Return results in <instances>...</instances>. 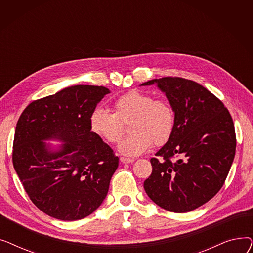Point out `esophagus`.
<instances>
[{"label": "esophagus", "mask_w": 253, "mask_h": 253, "mask_svg": "<svg viewBox=\"0 0 253 253\" xmlns=\"http://www.w3.org/2000/svg\"><path fill=\"white\" fill-rule=\"evenodd\" d=\"M120 161L124 164H128V163H132L134 160L133 159H130V158H125V157H121L120 158Z\"/></svg>", "instance_id": "34e87169"}]
</instances>
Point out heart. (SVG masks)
<instances>
[{"label": "heart", "mask_w": 253, "mask_h": 253, "mask_svg": "<svg viewBox=\"0 0 253 253\" xmlns=\"http://www.w3.org/2000/svg\"><path fill=\"white\" fill-rule=\"evenodd\" d=\"M131 133L118 145L119 152L129 157L147 152L154 142L162 145L168 141L174 128V112L163 99H154L148 93L131 90L114 102V114L102 108L89 116L91 131L109 143H116L123 135L122 123L129 122Z\"/></svg>", "instance_id": "b5f03b06"}]
</instances>
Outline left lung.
Masks as SVG:
<instances>
[{"mask_svg":"<svg viewBox=\"0 0 253 253\" xmlns=\"http://www.w3.org/2000/svg\"><path fill=\"white\" fill-rule=\"evenodd\" d=\"M157 84L174 112L168 141L151 159L152 174L143 182L158 206L183 213L202 206L224 183L236 152L233 119L223 103L202 85L165 77Z\"/></svg>","mask_w":253,"mask_h":253,"instance_id":"left-lung-1","label":"left lung"}]
</instances>
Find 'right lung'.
Masks as SVG:
<instances>
[{
  "label": "right lung",
  "mask_w": 253,
  "mask_h": 253,
  "mask_svg": "<svg viewBox=\"0 0 253 253\" xmlns=\"http://www.w3.org/2000/svg\"><path fill=\"white\" fill-rule=\"evenodd\" d=\"M109 93L103 86H71L33 101L18 119L13 166L32 202L51 217L82 219L109 192L119 158L89 126ZM52 139L64 143L54 150L43 141Z\"/></svg>",
  "instance_id": "1"
}]
</instances>
